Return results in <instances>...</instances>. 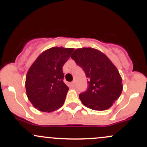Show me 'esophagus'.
Segmentation results:
<instances>
[{"label":"esophagus","mask_w":147,"mask_h":147,"mask_svg":"<svg viewBox=\"0 0 147 147\" xmlns=\"http://www.w3.org/2000/svg\"><path fill=\"white\" fill-rule=\"evenodd\" d=\"M75 81H73V82H72V86H75Z\"/></svg>","instance_id":"34e87169"}]
</instances>
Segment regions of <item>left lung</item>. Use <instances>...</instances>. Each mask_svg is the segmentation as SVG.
I'll return each instance as SVG.
<instances>
[{"instance_id": "8db88e82", "label": "left lung", "mask_w": 147, "mask_h": 147, "mask_svg": "<svg viewBox=\"0 0 147 147\" xmlns=\"http://www.w3.org/2000/svg\"><path fill=\"white\" fill-rule=\"evenodd\" d=\"M71 58L83 69L88 88L79 95L82 104L95 111H104L112 106L123 89L119 71L107 57L92 48H78Z\"/></svg>"}]
</instances>
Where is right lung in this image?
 I'll return each mask as SVG.
<instances>
[{"instance_id": "obj_1", "label": "right lung", "mask_w": 147, "mask_h": 147, "mask_svg": "<svg viewBox=\"0 0 147 147\" xmlns=\"http://www.w3.org/2000/svg\"><path fill=\"white\" fill-rule=\"evenodd\" d=\"M73 48L54 47L43 52L28 70L25 79L28 98L42 112H52L63 106L68 87L63 82V66Z\"/></svg>"}]
</instances>
